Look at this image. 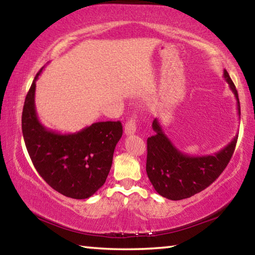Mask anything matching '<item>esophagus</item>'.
Listing matches in <instances>:
<instances>
[{"label":"esophagus","instance_id":"esophagus-1","mask_svg":"<svg viewBox=\"0 0 255 255\" xmlns=\"http://www.w3.org/2000/svg\"><path fill=\"white\" fill-rule=\"evenodd\" d=\"M125 132H126V135L135 134V132H136V120H135V118H130V119H129L126 123V125H125Z\"/></svg>","mask_w":255,"mask_h":255}]
</instances>
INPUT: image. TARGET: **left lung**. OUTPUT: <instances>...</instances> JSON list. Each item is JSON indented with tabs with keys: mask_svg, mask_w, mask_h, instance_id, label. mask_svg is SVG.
Segmentation results:
<instances>
[{
	"mask_svg": "<svg viewBox=\"0 0 255 255\" xmlns=\"http://www.w3.org/2000/svg\"><path fill=\"white\" fill-rule=\"evenodd\" d=\"M223 77L236 97L241 118L236 87L226 70ZM152 128L155 134L147 138L146 174L155 191L170 200L189 198L210 187L229 164L238 138L236 135L227 146L213 155L192 157L176 149L165 135L158 119L153 120Z\"/></svg>",
	"mask_w": 255,
	"mask_h": 255,
	"instance_id": "1",
	"label": "left lung"
}]
</instances>
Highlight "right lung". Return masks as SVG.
Listing matches in <instances>:
<instances>
[{
    "mask_svg": "<svg viewBox=\"0 0 255 255\" xmlns=\"http://www.w3.org/2000/svg\"><path fill=\"white\" fill-rule=\"evenodd\" d=\"M34 78L26 95L21 129L26 149L40 176L62 195L86 199L105 183L117 143L123 136L120 121H101L74 134L49 130L35 110Z\"/></svg>",
    "mask_w": 255,
    "mask_h": 255,
    "instance_id": "obj_1",
    "label": "right lung"
}]
</instances>
